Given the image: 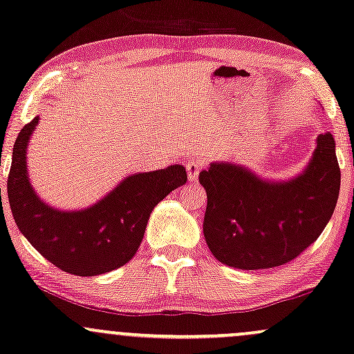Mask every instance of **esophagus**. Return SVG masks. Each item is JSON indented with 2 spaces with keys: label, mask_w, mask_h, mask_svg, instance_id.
<instances>
[{
  "label": "esophagus",
  "mask_w": 354,
  "mask_h": 354,
  "mask_svg": "<svg viewBox=\"0 0 354 354\" xmlns=\"http://www.w3.org/2000/svg\"><path fill=\"white\" fill-rule=\"evenodd\" d=\"M201 168H203V163L198 162V160H189V162L186 163V171H187V180L191 183H194L198 180L199 176V171Z\"/></svg>",
  "instance_id": "1"
}]
</instances>
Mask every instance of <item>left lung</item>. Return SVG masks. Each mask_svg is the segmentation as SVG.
<instances>
[{"label": "left lung", "mask_w": 354, "mask_h": 354, "mask_svg": "<svg viewBox=\"0 0 354 354\" xmlns=\"http://www.w3.org/2000/svg\"><path fill=\"white\" fill-rule=\"evenodd\" d=\"M335 140L317 137L307 168L289 181H266L245 167L210 163L199 173L207 192L204 236L218 261L268 270L292 261L319 239L339 192Z\"/></svg>", "instance_id": "1"}]
</instances>
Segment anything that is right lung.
I'll return each mask as SVG.
<instances>
[{
  "instance_id": "right-lung-1",
  "label": "right lung",
  "mask_w": 354,
  "mask_h": 354,
  "mask_svg": "<svg viewBox=\"0 0 354 354\" xmlns=\"http://www.w3.org/2000/svg\"><path fill=\"white\" fill-rule=\"evenodd\" d=\"M39 115L16 138L8 176L12 217L30 245L62 271L97 276L124 266L137 253L151 210L187 181L185 167L131 174L109 194L83 210H58L35 194L26 151Z\"/></svg>"
}]
</instances>
